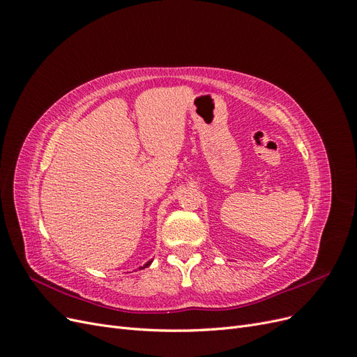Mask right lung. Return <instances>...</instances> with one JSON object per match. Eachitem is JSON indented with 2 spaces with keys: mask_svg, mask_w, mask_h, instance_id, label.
I'll list each match as a JSON object with an SVG mask.
<instances>
[{
  "mask_svg": "<svg viewBox=\"0 0 357 357\" xmlns=\"http://www.w3.org/2000/svg\"><path fill=\"white\" fill-rule=\"evenodd\" d=\"M150 264H152V261H149L147 264H144V266H142V268H139V269H143V268H147Z\"/></svg>",
  "mask_w": 357,
  "mask_h": 357,
  "instance_id": "add662e5",
  "label": "right lung"
}]
</instances>
